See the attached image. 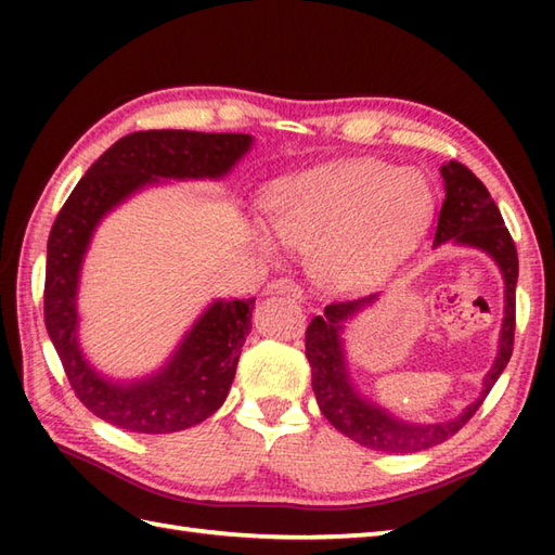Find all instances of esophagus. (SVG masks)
Wrapping results in <instances>:
<instances>
[{"label":"esophagus","mask_w":555,"mask_h":555,"mask_svg":"<svg viewBox=\"0 0 555 555\" xmlns=\"http://www.w3.org/2000/svg\"><path fill=\"white\" fill-rule=\"evenodd\" d=\"M267 291L271 293H284V296L293 298V300H302V288L296 284L293 279H274L271 284L267 286Z\"/></svg>","instance_id":"esophagus-1"}]
</instances>
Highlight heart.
I'll use <instances>...</instances> for the list:
<instances>
[{
	"mask_svg": "<svg viewBox=\"0 0 555 555\" xmlns=\"http://www.w3.org/2000/svg\"><path fill=\"white\" fill-rule=\"evenodd\" d=\"M429 181L417 169L356 159L326 164L274 183L267 199L274 238L314 255L328 288L379 284L403 262L431 217Z\"/></svg>",
	"mask_w": 555,
	"mask_h": 555,
	"instance_id": "heart-1",
	"label": "heart"
}]
</instances>
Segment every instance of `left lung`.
<instances>
[{
  "instance_id": "obj_1",
  "label": "left lung",
  "mask_w": 555,
  "mask_h": 555,
  "mask_svg": "<svg viewBox=\"0 0 555 555\" xmlns=\"http://www.w3.org/2000/svg\"><path fill=\"white\" fill-rule=\"evenodd\" d=\"M446 199L436 223L434 247L448 241L457 245L479 247L493 257L505 281V317L499 338V356L493 360V367L485 376L481 396L460 412L457 417L448 422L434 424H412L388 415L384 408L370 403L367 398L358 393V388L350 384L346 356H344V322L360 312L364 305L376 300V296L350 300V302H332L324 308V317H314L308 332H305V356L312 367V391L320 403L322 415L334 427L346 434L348 439L367 446L372 451L384 453H417L427 451L431 446H439L453 434L465 427L469 417L475 415L479 405L485 403L491 386L499 382L501 372L513 356L515 340V284H517V250L505 229L501 211L493 203L487 185L477 176L463 167L460 162H448L441 167Z\"/></svg>"
}]
</instances>
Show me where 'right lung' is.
Segmentation results:
<instances>
[{"label": "right lung", "mask_w": 555, "mask_h": 555, "mask_svg": "<svg viewBox=\"0 0 555 555\" xmlns=\"http://www.w3.org/2000/svg\"><path fill=\"white\" fill-rule=\"evenodd\" d=\"M253 145L245 133L138 131L104 152L68 195L47 241L44 326L68 384L92 415L138 434L193 427L229 396L255 298L215 300L199 314L171 360L135 382L104 379L78 346V279L102 217L159 179H221Z\"/></svg>", "instance_id": "right-lung-1"}]
</instances>
